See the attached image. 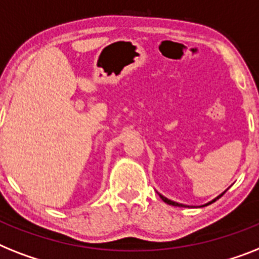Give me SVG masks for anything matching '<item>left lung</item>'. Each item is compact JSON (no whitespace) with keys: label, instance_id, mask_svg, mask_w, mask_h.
<instances>
[{"label":"left lung","instance_id":"8db88e82","mask_svg":"<svg viewBox=\"0 0 259 259\" xmlns=\"http://www.w3.org/2000/svg\"><path fill=\"white\" fill-rule=\"evenodd\" d=\"M226 191H228V189H226ZM225 191V192H226ZM225 192H222L221 194H220V196H217V197L214 198V200H211V201H209L208 204H205V205H202V206H206V205H209V204H211V202H214V201H217V200H219L220 197H221L222 194L225 193ZM159 196H160V198H161V200H163L164 202H166V204H169V205H173V206H185V205H183V204H179V202H175V201H172V200H169V198H166V197H164L163 194H160L159 193Z\"/></svg>","mask_w":259,"mask_h":259}]
</instances>
